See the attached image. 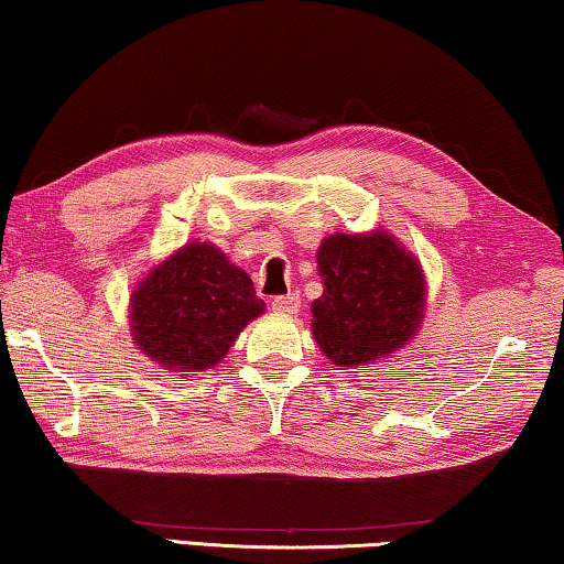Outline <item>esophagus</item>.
Segmentation results:
<instances>
[{
	"mask_svg": "<svg viewBox=\"0 0 564 564\" xmlns=\"http://www.w3.org/2000/svg\"><path fill=\"white\" fill-rule=\"evenodd\" d=\"M271 306H273L275 314L293 316V314H299L301 299H299V293H289V296H275V299L271 301Z\"/></svg>",
	"mask_w": 564,
	"mask_h": 564,
	"instance_id": "34e87169",
	"label": "esophagus"
}]
</instances>
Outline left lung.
Returning a JSON list of instances; mask_svg holds the SVG:
<instances>
[{"label":"left lung","instance_id":"left-lung-1","mask_svg":"<svg viewBox=\"0 0 564 564\" xmlns=\"http://www.w3.org/2000/svg\"><path fill=\"white\" fill-rule=\"evenodd\" d=\"M316 263L324 296L311 306V326L336 366L364 369L416 334L426 306L424 273L394 236H328Z\"/></svg>","mask_w":564,"mask_h":564}]
</instances>
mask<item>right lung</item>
<instances>
[{
  "instance_id": "obj_1",
  "label": "right lung",
  "mask_w": 564,
  "mask_h": 564,
  "mask_svg": "<svg viewBox=\"0 0 564 564\" xmlns=\"http://www.w3.org/2000/svg\"><path fill=\"white\" fill-rule=\"evenodd\" d=\"M263 311L253 281L220 248L187 243L132 291L130 330L140 351L165 369L203 371Z\"/></svg>"
}]
</instances>
